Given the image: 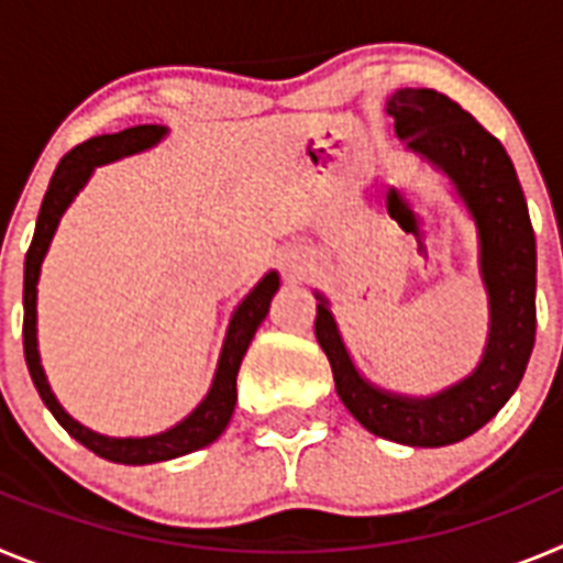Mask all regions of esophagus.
I'll return each instance as SVG.
<instances>
[{
	"label": "esophagus",
	"instance_id": "1",
	"mask_svg": "<svg viewBox=\"0 0 563 563\" xmlns=\"http://www.w3.org/2000/svg\"><path fill=\"white\" fill-rule=\"evenodd\" d=\"M282 265H285L287 276H296V273L301 271V267H305V256H298V253H287Z\"/></svg>",
	"mask_w": 563,
	"mask_h": 563
}]
</instances>
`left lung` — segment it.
Segmentation results:
<instances>
[{
    "mask_svg": "<svg viewBox=\"0 0 563 563\" xmlns=\"http://www.w3.org/2000/svg\"><path fill=\"white\" fill-rule=\"evenodd\" d=\"M406 152L449 180L476 225L487 335L471 375L434 395H402L363 375L343 343L330 298L316 290V338L350 415L383 440L440 449L479 431L510 400L536 343V233L514 161L460 103L434 89H397L386 101Z\"/></svg>",
    "mask_w": 563,
    "mask_h": 563,
    "instance_id": "8db88e82",
    "label": "left lung"
}]
</instances>
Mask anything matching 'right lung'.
Returning <instances> with one entry per match:
<instances>
[{"label": "right lung", "instance_id": "1", "mask_svg": "<svg viewBox=\"0 0 563 563\" xmlns=\"http://www.w3.org/2000/svg\"><path fill=\"white\" fill-rule=\"evenodd\" d=\"M168 134L166 126H157V123H143V126L123 129V132L114 134H98L92 141L81 143L73 152L58 163L53 180H49L47 194L42 200V211H38L36 220V233H33V242H30V251L24 256V361H27L30 377H33V386H36L38 397L44 400L53 417L62 422V429L67 431L73 440H78L84 449H89L92 454H98L101 460L118 462V465H152V462H166L177 460V456H186L191 451H200L206 445H211L222 431L228 429L231 422L233 406H236V375L239 366H242V357H245L247 346H251L253 335L265 321L267 310H271V301L278 290V273L267 271L265 276L258 278L256 287L247 292L242 301L236 305V310L231 312V321H228L225 341H222L220 361H217V369H213V380L208 386L206 397L197 402V409H191V415L183 417L180 422H174L172 429L161 431V434L148 437H107L98 434V431L87 429L84 422H78L76 417L64 409L58 397L49 389V380L44 375L42 355H38V276H42L44 256H47L49 245H53V236L58 231V222L67 213V208L73 206L78 194L84 191V186L89 183V177L96 174L98 166H107V163L123 161V157H132V154H141L146 148L157 146Z\"/></svg>", "mask_w": 563, "mask_h": 563}]
</instances>
